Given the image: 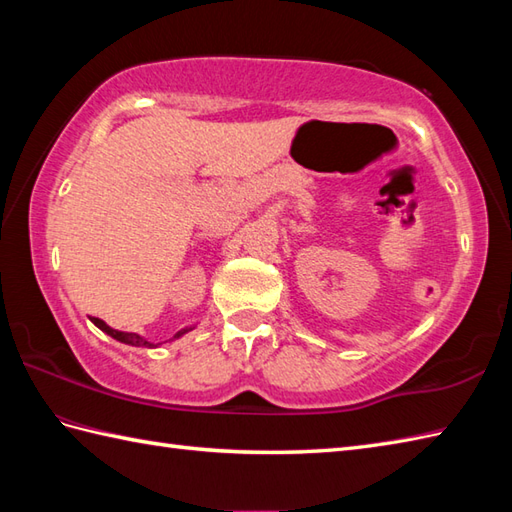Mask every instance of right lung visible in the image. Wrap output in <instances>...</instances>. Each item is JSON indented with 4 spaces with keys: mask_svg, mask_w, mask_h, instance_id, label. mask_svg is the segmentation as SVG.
I'll return each instance as SVG.
<instances>
[{
    "mask_svg": "<svg viewBox=\"0 0 512 512\" xmlns=\"http://www.w3.org/2000/svg\"><path fill=\"white\" fill-rule=\"evenodd\" d=\"M92 323L96 325V328L99 330H103L105 334H110L112 339H116V341H121V343H125V345H134V347H154V343H149L147 339H143V336L140 334H134V332H121V330H114V328H110V325H107L105 321H101V319H96V317H92ZM189 330H193V328H184V330H180V332H176V336H173V339H180L182 334H187Z\"/></svg>",
    "mask_w": 512,
    "mask_h": 512,
    "instance_id": "obj_1",
    "label": "right lung"
}]
</instances>
